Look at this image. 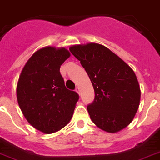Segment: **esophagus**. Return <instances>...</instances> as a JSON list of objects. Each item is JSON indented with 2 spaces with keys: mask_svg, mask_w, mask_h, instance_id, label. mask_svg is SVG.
<instances>
[{
  "mask_svg": "<svg viewBox=\"0 0 160 160\" xmlns=\"http://www.w3.org/2000/svg\"><path fill=\"white\" fill-rule=\"evenodd\" d=\"M76 91L78 92V93H79V94H80V88H79V87H76Z\"/></svg>",
  "mask_w": 160,
  "mask_h": 160,
  "instance_id": "obj_1",
  "label": "esophagus"
}]
</instances>
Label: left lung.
I'll return each instance as SVG.
<instances>
[{"label": "left lung", "instance_id": "obj_1", "mask_svg": "<svg viewBox=\"0 0 160 160\" xmlns=\"http://www.w3.org/2000/svg\"><path fill=\"white\" fill-rule=\"evenodd\" d=\"M69 49L86 71L94 88V100L87 107L92 121L108 132L126 128L135 116L141 98L132 68L98 44L74 45Z\"/></svg>", "mask_w": 160, "mask_h": 160}]
</instances>
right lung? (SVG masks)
<instances>
[{
	"mask_svg": "<svg viewBox=\"0 0 160 160\" xmlns=\"http://www.w3.org/2000/svg\"><path fill=\"white\" fill-rule=\"evenodd\" d=\"M65 48L45 47L29 58L20 74L17 99L30 124L45 133L70 122L79 94L66 88L60 67L70 57Z\"/></svg>",
	"mask_w": 160,
	"mask_h": 160,
	"instance_id": "1",
	"label": "right lung"
}]
</instances>
